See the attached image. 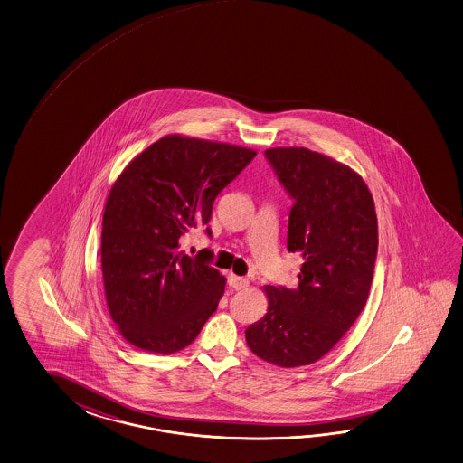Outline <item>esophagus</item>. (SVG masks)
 <instances>
[{
	"label": "esophagus",
	"instance_id": "esophagus-1",
	"mask_svg": "<svg viewBox=\"0 0 463 463\" xmlns=\"http://www.w3.org/2000/svg\"><path fill=\"white\" fill-rule=\"evenodd\" d=\"M248 279L240 278V276H235V274H230L228 276V286L233 287L235 290H241L244 287H248Z\"/></svg>",
	"mask_w": 463,
	"mask_h": 463
}]
</instances>
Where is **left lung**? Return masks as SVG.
<instances>
[{"mask_svg": "<svg viewBox=\"0 0 463 463\" xmlns=\"http://www.w3.org/2000/svg\"><path fill=\"white\" fill-rule=\"evenodd\" d=\"M292 197L287 250L302 256L295 288L266 286L269 307L246 329L262 361L298 367L321 359L345 336L369 297L379 232L375 205L362 177L307 148L264 152Z\"/></svg>", "mask_w": 463, "mask_h": 463, "instance_id": "8db88e82", "label": "left lung"}]
</instances>
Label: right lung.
I'll list each match as a JSON object with an SVG mask.
<instances>
[{
  "instance_id": "add662e5",
  "label": "right lung",
  "mask_w": 463,
  "mask_h": 463,
  "mask_svg": "<svg viewBox=\"0 0 463 463\" xmlns=\"http://www.w3.org/2000/svg\"><path fill=\"white\" fill-rule=\"evenodd\" d=\"M254 156L243 146L168 135L112 185L102 215V279L110 318L130 345L177 353L217 310L227 279L212 268L213 252L189 258L179 240L211 222L215 197Z\"/></svg>"
}]
</instances>
